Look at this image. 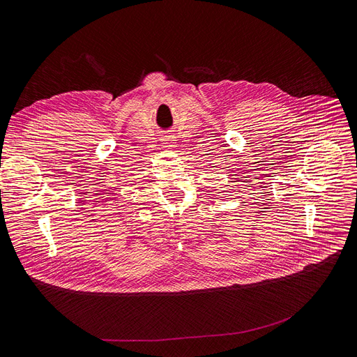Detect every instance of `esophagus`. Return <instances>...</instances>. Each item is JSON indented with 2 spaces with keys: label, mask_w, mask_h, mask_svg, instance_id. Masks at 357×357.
<instances>
[{
  "label": "esophagus",
  "mask_w": 357,
  "mask_h": 357,
  "mask_svg": "<svg viewBox=\"0 0 357 357\" xmlns=\"http://www.w3.org/2000/svg\"><path fill=\"white\" fill-rule=\"evenodd\" d=\"M163 144H166V145H169V147H172V145H174V138H172V137L165 138V139H163Z\"/></svg>",
  "instance_id": "34e87169"
}]
</instances>
